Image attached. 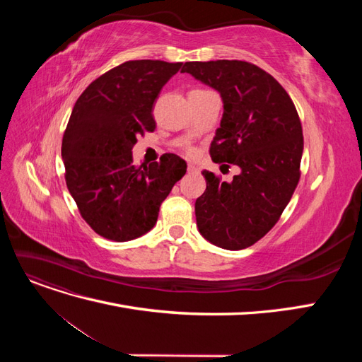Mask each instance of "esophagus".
<instances>
[{"mask_svg":"<svg viewBox=\"0 0 362 362\" xmlns=\"http://www.w3.org/2000/svg\"><path fill=\"white\" fill-rule=\"evenodd\" d=\"M187 170H189L190 173H198V172H199V169L196 168L194 164H189V166H187Z\"/></svg>","mask_w":362,"mask_h":362,"instance_id":"1","label":"esophagus"}]
</instances>
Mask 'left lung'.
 Instances as JSON below:
<instances>
[{
  "label": "left lung",
  "mask_w": 362,
  "mask_h": 362,
  "mask_svg": "<svg viewBox=\"0 0 362 362\" xmlns=\"http://www.w3.org/2000/svg\"><path fill=\"white\" fill-rule=\"evenodd\" d=\"M181 72L221 93L223 115L210 154L214 163L240 168L231 182L202 172L206 189L194 204L196 225L214 246L249 247L275 226L299 182L298 112L284 87L252 63L185 62Z\"/></svg>",
  "instance_id": "8db88e82"
}]
</instances>
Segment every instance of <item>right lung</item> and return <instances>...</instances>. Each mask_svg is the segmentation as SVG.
I'll use <instances>...</instances> for the list:
<instances>
[{
  "instance_id": "obj_1",
  "label": "right lung",
  "mask_w": 362,
  "mask_h": 362,
  "mask_svg": "<svg viewBox=\"0 0 362 362\" xmlns=\"http://www.w3.org/2000/svg\"><path fill=\"white\" fill-rule=\"evenodd\" d=\"M182 63L131 60L87 86L76 100L62 141L66 185L96 234L129 242L157 223L161 202L187 163L175 154L133 163V146L154 131V103Z\"/></svg>"
}]
</instances>
